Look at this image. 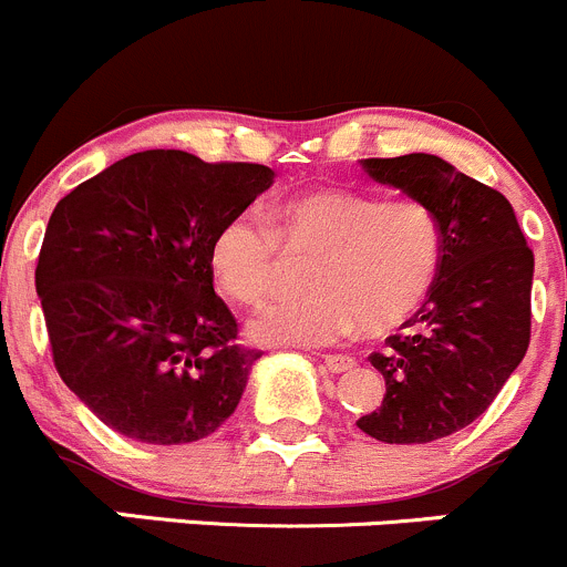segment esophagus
Here are the masks:
<instances>
[{
	"label": "esophagus",
	"instance_id": "esophagus-1",
	"mask_svg": "<svg viewBox=\"0 0 567 567\" xmlns=\"http://www.w3.org/2000/svg\"><path fill=\"white\" fill-rule=\"evenodd\" d=\"M323 362L331 373H348V370L357 368V359L340 357V353H323Z\"/></svg>",
	"mask_w": 567,
	"mask_h": 567
}]
</instances>
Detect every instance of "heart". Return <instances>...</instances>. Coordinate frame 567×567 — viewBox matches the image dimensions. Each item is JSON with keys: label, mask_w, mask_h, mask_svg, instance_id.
<instances>
[{"label": "heart", "mask_w": 567, "mask_h": 567, "mask_svg": "<svg viewBox=\"0 0 567 567\" xmlns=\"http://www.w3.org/2000/svg\"><path fill=\"white\" fill-rule=\"evenodd\" d=\"M305 268L310 293L257 312L249 334L262 346H329L359 329L390 334L422 310L444 266V225L420 197H384L318 186L271 203L268 221L238 214L210 241L221 293L247 307L271 299L288 260Z\"/></svg>", "instance_id": "obj_1"}]
</instances>
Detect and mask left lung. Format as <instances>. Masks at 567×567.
I'll use <instances>...</instances> for the list:
<instances>
[{
  "label": "left lung",
  "instance_id": "obj_1",
  "mask_svg": "<svg viewBox=\"0 0 567 567\" xmlns=\"http://www.w3.org/2000/svg\"><path fill=\"white\" fill-rule=\"evenodd\" d=\"M362 167L436 208L444 266L422 310L368 357L386 394L357 427L384 444L436 442L472 425L522 364L535 255L505 194L439 156L364 158Z\"/></svg>",
  "mask_w": 567,
  "mask_h": 567
}]
</instances>
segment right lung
<instances>
[{"label":"right lung","mask_w":567,"mask_h":567,"mask_svg":"<svg viewBox=\"0 0 567 567\" xmlns=\"http://www.w3.org/2000/svg\"><path fill=\"white\" fill-rule=\"evenodd\" d=\"M271 181L262 164L142 151L56 203L35 268L51 359L112 431L188 444L236 411L260 351L238 342L208 255Z\"/></svg>","instance_id":"1"}]
</instances>
